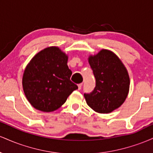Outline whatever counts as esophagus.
Masks as SVG:
<instances>
[{
    "label": "esophagus",
    "mask_w": 153,
    "mask_h": 153,
    "mask_svg": "<svg viewBox=\"0 0 153 153\" xmlns=\"http://www.w3.org/2000/svg\"><path fill=\"white\" fill-rule=\"evenodd\" d=\"M82 85V83H80V84H78V90H80V89H81Z\"/></svg>",
    "instance_id": "1"
}]
</instances>
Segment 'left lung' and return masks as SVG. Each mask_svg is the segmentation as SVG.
<instances>
[{
    "instance_id": "8db88e82",
    "label": "left lung",
    "mask_w": 153,
    "mask_h": 153,
    "mask_svg": "<svg viewBox=\"0 0 153 153\" xmlns=\"http://www.w3.org/2000/svg\"><path fill=\"white\" fill-rule=\"evenodd\" d=\"M88 62L96 87L90 94H84L87 104L98 113H110L127 99L130 84L128 72L120 59L108 50L91 55Z\"/></svg>"
}]
</instances>
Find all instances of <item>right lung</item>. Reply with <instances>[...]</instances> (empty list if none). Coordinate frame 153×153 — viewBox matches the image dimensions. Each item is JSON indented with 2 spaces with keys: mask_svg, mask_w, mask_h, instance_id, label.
<instances>
[{
  "mask_svg": "<svg viewBox=\"0 0 153 153\" xmlns=\"http://www.w3.org/2000/svg\"><path fill=\"white\" fill-rule=\"evenodd\" d=\"M68 59L59 47H50L40 51L27 65L23 75V89L36 109L44 112L57 110L78 89L71 80Z\"/></svg>",
  "mask_w": 153,
  "mask_h": 153,
  "instance_id": "obj_1",
  "label": "right lung"
}]
</instances>
